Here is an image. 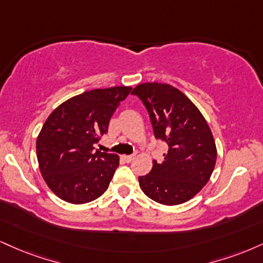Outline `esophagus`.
<instances>
[{
    "label": "esophagus",
    "mask_w": 263,
    "mask_h": 263,
    "mask_svg": "<svg viewBox=\"0 0 263 263\" xmlns=\"http://www.w3.org/2000/svg\"><path fill=\"white\" fill-rule=\"evenodd\" d=\"M122 159L125 160V162L129 163V162H132V160L135 159V156H122Z\"/></svg>",
    "instance_id": "1"
}]
</instances>
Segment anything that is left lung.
<instances>
[{"mask_svg":"<svg viewBox=\"0 0 263 263\" xmlns=\"http://www.w3.org/2000/svg\"><path fill=\"white\" fill-rule=\"evenodd\" d=\"M132 94L144 104L157 140L167 144L163 162L153 160L149 174L138 178L142 191L165 205L187 202L208 182L216 165L210 126L197 106L173 85L142 83Z\"/></svg>","mask_w":263,"mask_h":263,"instance_id":"obj_1","label":"left lung"}]
</instances>
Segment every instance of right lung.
I'll return each mask as SVG.
<instances>
[{
    "label": "right lung",
    "mask_w": 263,
    "mask_h": 263,
    "mask_svg": "<svg viewBox=\"0 0 263 263\" xmlns=\"http://www.w3.org/2000/svg\"><path fill=\"white\" fill-rule=\"evenodd\" d=\"M131 87L93 89L66 100L46 119L36 140L40 173L50 190L73 204L97 200L109 187L119 156L94 151Z\"/></svg>",
    "instance_id": "right-lung-1"
}]
</instances>
